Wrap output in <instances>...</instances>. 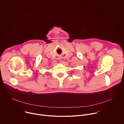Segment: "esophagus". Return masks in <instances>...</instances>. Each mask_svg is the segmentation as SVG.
<instances>
[{
  "label": "esophagus",
  "instance_id": "obj_1",
  "mask_svg": "<svg viewBox=\"0 0 124 124\" xmlns=\"http://www.w3.org/2000/svg\"><path fill=\"white\" fill-rule=\"evenodd\" d=\"M61 61V62H62V60H61V61Z\"/></svg>",
  "mask_w": 124,
  "mask_h": 124
}]
</instances>
